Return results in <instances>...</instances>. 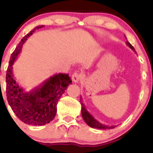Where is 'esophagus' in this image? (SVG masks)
Returning <instances> with one entry per match:
<instances>
[{"label":"esophagus","instance_id":"esophagus-1","mask_svg":"<svg viewBox=\"0 0 153 153\" xmlns=\"http://www.w3.org/2000/svg\"><path fill=\"white\" fill-rule=\"evenodd\" d=\"M81 74H80V73H74L73 75H72V80H73V81L75 82H78L80 80H81Z\"/></svg>","mask_w":153,"mask_h":153}]
</instances>
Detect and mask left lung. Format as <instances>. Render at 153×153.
Returning a JSON list of instances; mask_svg holds the SVG:
<instances>
[{"label":"left lung","mask_w":153,"mask_h":153,"mask_svg":"<svg viewBox=\"0 0 153 153\" xmlns=\"http://www.w3.org/2000/svg\"><path fill=\"white\" fill-rule=\"evenodd\" d=\"M125 38H126V39H127L126 36H125ZM126 45H127V46L129 47V48H130L131 50L134 52V53H136V51H135L134 48L131 46V45L129 42L127 41ZM80 104H81V106H82L81 107V114H82V119H83V120L85 121V122L86 123L89 127H91L92 128H95V129H113V128H114L116 127V125L108 126V125H106V124H101V123H100L99 121L96 120V119H95L94 117H93V115L89 113L88 111L86 109V108H85V104L83 103V101L82 100L81 97H80Z\"/></svg>","instance_id":"obj_1"}]
</instances>
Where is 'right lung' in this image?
Returning a JSON list of instances; mask_svg holds the SVG:
<instances>
[{"label": "right lung", "instance_id": "right-lung-1", "mask_svg": "<svg viewBox=\"0 0 153 153\" xmlns=\"http://www.w3.org/2000/svg\"><path fill=\"white\" fill-rule=\"evenodd\" d=\"M36 26L21 40L10 56L6 73V96L8 102L16 117L29 125L42 126L53 120L57 113V104L67 87L72 83L69 75L56 73L29 91L16 82L13 72V65L22 52L24 44L36 29Z\"/></svg>", "mask_w": 153, "mask_h": 153}]
</instances>
